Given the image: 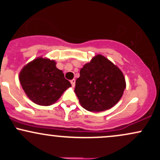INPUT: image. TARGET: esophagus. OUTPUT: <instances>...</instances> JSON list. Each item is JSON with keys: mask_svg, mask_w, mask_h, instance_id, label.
Returning a JSON list of instances; mask_svg holds the SVG:
<instances>
[{"mask_svg": "<svg viewBox=\"0 0 160 160\" xmlns=\"http://www.w3.org/2000/svg\"><path fill=\"white\" fill-rule=\"evenodd\" d=\"M75 82H76V80H75L74 79H73V80H71V85H72L73 87H74L75 86Z\"/></svg>", "mask_w": 160, "mask_h": 160, "instance_id": "1", "label": "esophagus"}]
</instances>
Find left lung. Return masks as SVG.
Listing matches in <instances>:
<instances>
[{"mask_svg":"<svg viewBox=\"0 0 160 160\" xmlns=\"http://www.w3.org/2000/svg\"><path fill=\"white\" fill-rule=\"evenodd\" d=\"M126 86L121 70L98 54L80 69L74 92L84 109L101 112L113 107L120 100Z\"/></svg>","mask_w":160,"mask_h":160,"instance_id":"obj_1","label":"left lung"}]
</instances>
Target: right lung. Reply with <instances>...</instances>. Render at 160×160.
Here are the masks:
<instances>
[{
  "label": "right lung",
  "mask_w": 160,
  "mask_h": 160,
  "mask_svg": "<svg viewBox=\"0 0 160 160\" xmlns=\"http://www.w3.org/2000/svg\"><path fill=\"white\" fill-rule=\"evenodd\" d=\"M56 65L54 60L38 57L20 71L19 79L23 90L29 99L38 105L54 104L71 86Z\"/></svg>",
  "instance_id": "add662e5"
}]
</instances>
